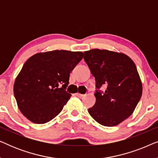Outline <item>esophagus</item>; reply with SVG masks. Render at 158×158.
<instances>
[{"label":"esophagus","instance_id":"obj_1","mask_svg":"<svg viewBox=\"0 0 158 158\" xmlns=\"http://www.w3.org/2000/svg\"><path fill=\"white\" fill-rule=\"evenodd\" d=\"M75 95H76V96H77V97H80V98H82V97L84 96L83 94H80V93H77V94H75Z\"/></svg>","mask_w":158,"mask_h":158}]
</instances>
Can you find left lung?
<instances>
[{
	"label": "left lung",
	"instance_id": "obj_1",
	"mask_svg": "<svg viewBox=\"0 0 158 158\" xmlns=\"http://www.w3.org/2000/svg\"><path fill=\"white\" fill-rule=\"evenodd\" d=\"M84 60L95 77L96 103L88 109L95 121L105 127L119 124L135 111L142 94V84L135 62L122 52L94 49L84 52Z\"/></svg>",
	"mask_w": 158,
	"mask_h": 158
}]
</instances>
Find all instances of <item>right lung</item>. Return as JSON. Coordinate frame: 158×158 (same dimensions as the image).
I'll list each match as a JSON object with an SVG mask.
<instances>
[{
  "mask_svg": "<svg viewBox=\"0 0 158 158\" xmlns=\"http://www.w3.org/2000/svg\"><path fill=\"white\" fill-rule=\"evenodd\" d=\"M83 52L53 50L27 60L15 80L14 96L23 115L35 124L53 119L71 97L66 92L70 73Z\"/></svg>",
  "mask_w": 158,
  "mask_h": 158,
  "instance_id": "add662e5",
  "label": "right lung"
}]
</instances>
